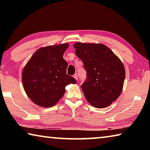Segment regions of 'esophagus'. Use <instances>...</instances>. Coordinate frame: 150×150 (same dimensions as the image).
I'll return each mask as SVG.
<instances>
[{
  "label": "esophagus",
  "mask_w": 150,
  "mask_h": 150,
  "mask_svg": "<svg viewBox=\"0 0 150 150\" xmlns=\"http://www.w3.org/2000/svg\"><path fill=\"white\" fill-rule=\"evenodd\" d=\"M73 77H74V78L76 80H77V79H78V75H77V74H75L74 75H73Z\"/></svg>",
  "instance_id": "34e87169"
}]
</instances>
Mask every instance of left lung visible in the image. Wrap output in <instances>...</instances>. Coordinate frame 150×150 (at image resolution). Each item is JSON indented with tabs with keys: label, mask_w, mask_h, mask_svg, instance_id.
Listing matches in <instances>:
<instances>
[{
	"label": "left lung",
	"mask_w": 150,
	"mask_h": 150,
	"mask_svg": "<svg viewBox=\"0 0 150 150\" xmlns=\"http://www.w3.org/2000/svg\"><path fill=\"white\" fill-rule=\"evenodd\" d=\"M73 47L87 71V81L81 85L85 98L95 108L110 106L122 91L126 75L122 62L103 44L77 42Z\"/></svg>",
	"instance_id": "left-lung-1"
}]
</instances>
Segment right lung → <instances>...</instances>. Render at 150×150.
Masks as SVG:
<instances>
[{"label":"right lung","mask_w":150,"mask_h":150,"mask_svg":"<svg viewBox=\"0 0 150 150\" xmlns=\"http://www.w3.org/2000/svg\"><path fill=\"white\" fill-rule=\"evenodd\" d=\"M69 44L49 45L35 51L24 66L22 81L27 96L42 107L55 105L65 93V87L77 81L67 75L63 54Z\"/></svg>","instance_id":"right-lung-1"}]
</instances>
